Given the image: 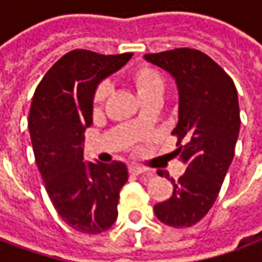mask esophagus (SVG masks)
<instances>
[{"instance_id":"34e87169","label":"esophagus","mask_w":262,"mask_h":262,"mask_svg":"<svg viewBox=\"0 0 262 262\" xmlns=\"http://www.w3.org/2000/svg\"><path fill=\"white\" fill-rule=\"evenodd\" d=\"M129 172H130V174H133V176H140V174L147 172V170H146L144 167H140V165L132 164V165H129Z\"/></svg>"}]
</instances>
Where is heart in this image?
<instances>
[{"instance_id":"obj_1","label":"heart","mask_w":262,"mask_h":262,"mask_svg":"<svg viewBox=\"0 0 262 262\" xmlns=\"http://www.w3.org/2000/svg\"><path fill=\"white\" fill-rule=\"evenodd\" d=\"M130 80L142 101L150 99V98H161L164 92V77L153 67H148V66L139 67L132 73ZM109 94H111V86L106 82H101L99 85H97L95 91L92 94L94 106H101L106 101Z\"/></svg>"}]
</instances>
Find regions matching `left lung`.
Masks as SVG:
<instances>
[{"label": "left lung", "mask_w": 262, "mask_h": 262, "mask_svg": "<svg viewBox=\"0 0 262 262\" xmlns=\"http://www.w3.org/2000/svg\"><path fill=\"white\" fill-rule=\"evenodd\" d=\"M165 70L178 88L176 156L187 170L171 178L172 196L154 205L160 222L171 227L195 225L213 206L234 157L240 132V109L234 82L213 60L195 49L144 54ZM159 176L168 177L167 171Z\"/></svg>", "instance_id": "obj_1"}]
</instances>
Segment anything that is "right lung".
Listing matches in <instances>:
<instances>
[{
  "label": "right lung",
  "mask_w": 262,
  "mask_h": 262,
  "mask_svg": "<svg viewBox=\"0 0 262 262\" xmlns=\"http://www.w3.org/2000/svg\"><path fill=\"white\" fill-rule=\"evenodd\" d=\"M133 53L71 50L56 61L33 94L28 127L37 168L60 217L74 230L98 234L118 217L127 167L84 161V132L92 123L97 85Z\"/></svg>",
  "instance_id": "1"
}]
</instances>
